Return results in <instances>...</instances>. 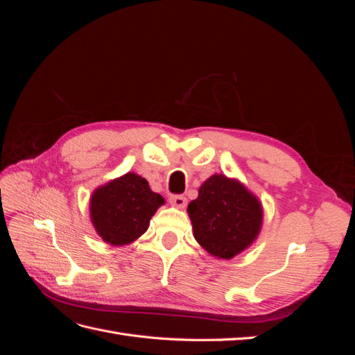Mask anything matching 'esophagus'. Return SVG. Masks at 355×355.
<instances>
[{"mask_svg": "<svg viewBox=\"0 0 355 355\" xmlns=\"http://www.w3.org/2000/svg\"><path fill=\"white\" fill-rule=\"evenodd\" d=\"M170 202L179 209H184L187 206V198L184 196H171Z\"/></svg>", "mask_w": 355, "mask_h": 355, "instance_id": "obj_1", "label": "esophagus"}]
</instances>
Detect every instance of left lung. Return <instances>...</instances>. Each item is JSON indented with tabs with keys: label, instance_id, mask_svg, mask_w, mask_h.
Instances as JSON below:
<instances>
[{
	"label": "left lung",
	"instance_id": "left-lung-1",
	"mask_svg": "<svg viewBox=\"0 0 355 355\" xmlns=\"http://www.w3.org/2000/svg\"><path fill=\"white\" fill-rule=\"evenodd\" d=\"M196 240L210 254L231 259L259 234L262 207L240 182L214 175L188 206Z\"/></svg>",
	"mask_w": 355,
	"mask_h": 355
}]
</instances>
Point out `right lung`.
Returning <instances> with one entry per match:
<instances>
[{
	"mask_svg": "<svg viewBox=\"0 0 355 355\" xmlns=\"http://www.w3.org/2000/svg\"><path fill=\"white\" fill-rule=\"evenodd\" d=\"M161 204L164 198L153 192L144 178L127 173L94 191L90 216L106 243L123 245L141 237Z\"/></svg>",
	"mask_w": 355,
	"mask_h": 355,
	"instance_id": "obj_1",
	"label": "right lung"
}]
</instances>
